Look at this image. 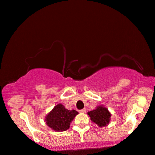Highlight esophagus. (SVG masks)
Masks as SVG:
<instances>
[{
    "label": "esophagus",
    "instance_id": "esophagus-1",
    "mask_svg": "<svg viewBox=\"0 0 155 155\" xmlns=\"http://www.w3.org/2000/svg\"><path fill=\"white\" fill-rule=\"evenodd\" d=\"M79 113H86V109L83 108L82 110H80Z\"/></svg>",
    "mask_w": 155,
    "mask_h": 155
}]
</instances>
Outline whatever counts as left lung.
<instances>
[{"label":"left lung","instance_id":"left-lung-1","mask_svg":"<svg viewBox=\"0 0 155 155\" xmlns=\"http://www.w3.org/2000/svg\"><path fill=\"white\" fill-rule=\"evenodd\" d=\"M88 115L90 120L99 127H104L109 124L110 121L111 114L108 109L104 105H98L96 109L88 112Z\"/></svg>","mask_w":155,"mask_h":155}]
</instances>
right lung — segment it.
Listing matches in <instances>:
<instances>
[{"mask_svg":"<svg viewBox=\"0 0 155 155\" xmlns=\"http://www.w3.org/2000/svg\"><path fill=\"white\" fill-rule=\"evenodd\" d=\"M78 114L75 110L66 109L61 104H58L45 117L48 126L54 131H65L70 127L75 117Z\"/></svg>","mask_w":155,"mask_h":155,"instance_id":"add662e5","label":"right lung"}]
</instances>
